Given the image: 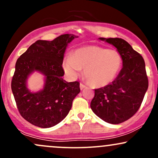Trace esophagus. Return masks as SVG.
<instances>
[{
    "label": "esophagus",
    "mask_w": 158,
    "mask_h": 158,
    "mask_svg": "<svg viewBox=\"0 0 158 158\" xmlns=\"http://www.w3.org/2000/svg\"><path fill=\"white\" fill-rule=\"evenodd\" d=\"M85 87H86V85H85V84H83V83H81V84H80V89L81 90L84 89Z\"/></svg>",
    "instance_id": "34e87169"
}]
</instances>
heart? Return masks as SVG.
Listing matches in <instances>:
<instances>
[{
	"instance_id": "b5f03b06",
	"label": "heart",
	"mask_w": 158,
	"mask_h": 158,
	"mask_svg": "<svg viewBox=\"0 0 158 158\" xmlns=\"http://www.w3.org/2000/svg\"><path fill=\"white\" fill-rule=\"evenodd\" d=\"M122 63V56L117 50L90 45L77 49L72 56L65 57L63 68L71 79L77 77L81 68H84V75L90 85L103 87L117 77Z\"/></svg>"
}]
</instances>
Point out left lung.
<instances>
[{"label":"left lung","instance_id":"obj_1","mask_svg":"<svg viewBox=\"0 0 158 158\" xmlns=\"http://www.w3.org/2000/svg\"><path fill=\"white\" fill-rule=\"evenodd\" d=\"M99 39L117 48L122 56L123 68L110 84L95 89L90 108L106 123L119 124L135 115L148 89L145 61L125 40L119 38Z\"/></svg>","mask_w":158,"mask_h":158}]
</instances>
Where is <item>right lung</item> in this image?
Here are the masks:
<instances>
[{"label": "right lung", "instance_id": "right-lung-1", "mask_svg": "<svg viewBox=\"0 0 158 158\" xmlns=\"http://www.w3.org/2000/svg\"><path fill=\"white\" fill-rule=\"evenodd\" d=\"M77 36L64 34L52 41L38 40L18 59L12 79V91L20 114L40 128H50L68 115L74 98L80 92L79 81L63 79V59L67 46ZM34 71L45 75L42 90L27 88L28 77Z\"/></svg>", "mask_w": 158, "mask_h": 158}]
</instances>
